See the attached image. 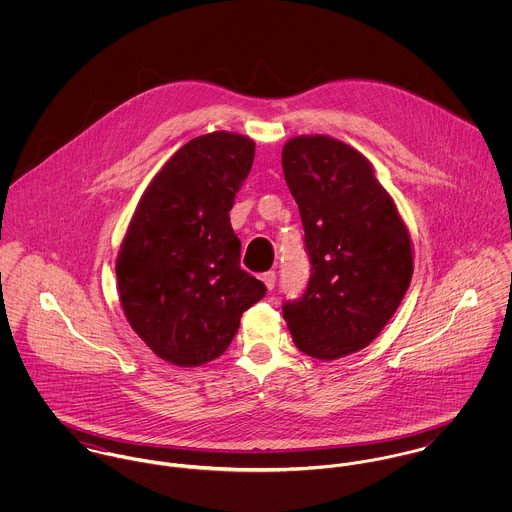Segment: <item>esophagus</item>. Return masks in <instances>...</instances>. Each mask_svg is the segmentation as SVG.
I'll use <instances>...</instances> for the list:
<instances>
[{
    "label": "esophagus",
    "instance_id": "esophagus-1",
    "mask_svg": "<svg viewBox=\"0 0 512 512\" xmlns=\"http://www.w3.org/2000/svg\"><path fill=\"white\" fill-rule=\"evenodd\" d=\"M262 282L266 284L268 290H274V286H276V272H272V270H270V272H264V274H262Z\"/></svg>",
    "mask_w": 512,
    "mask_h": 512
}]
</instances>
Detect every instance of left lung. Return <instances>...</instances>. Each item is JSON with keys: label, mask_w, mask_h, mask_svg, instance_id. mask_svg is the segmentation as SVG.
<instances>
[{"label": "left lung", "mask_w": 512, "mask_h": 512, "mask_svg": "<svg viewBox=\"0 0 512 512\" xmlns=\"http://www.w3.org/2000/svg\"><path fill=\"white\" fill-rule=\"evenodd\" d=\"M299 207L311 274L284 301L295 347L319 361L376 339L410 286L412 242L392 197L363 153L327 136H297L282 151Z\"/></svg>", "instance_id": "left-lung-1"}]
</instances>
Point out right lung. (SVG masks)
<instances>
[{
  "instance_id": "obj_1",
  "label": "right lung",
  "mask_w": 512,
  "mask_h": 512,
  "mask_svg": "<svg viewBox=\"0 0 512 512\" xmlns=\"http://www.w3.org/2000/svg\"><path fill=\"white\" fill-rule=\"evenodd\" d=\"M254 149L230 132L187 142L153 177L128 226L116 260L120 301L132 329L167 363L220 357L242 313L266 295L240 268L228 215Z\"/></svg>"
}]
</instances>
